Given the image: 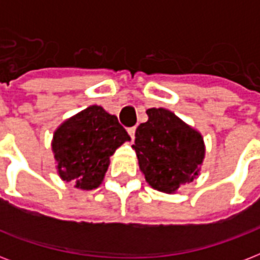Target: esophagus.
Masks as SVG:
<instances>
[{"mask_svg":"<svg viewBox=\"0 0 260 260\" xmlns=\"http://www.w3.org/2000/svg\"><path fill=\"white\" fill-rule=\"evenodd\" d=\"M135 132H136V128H135V126H131V128H128V134H129V136L132 139H135Z\"/></svg>","mask_w":260,"mask_h":260,"instance_id":"1","label":"esophagus"}]
</instances>
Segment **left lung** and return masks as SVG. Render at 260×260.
Listing matches in <instances>:
<instances>
[{
	"instance_id": "1",
	"label": "left lung",
	"mask_w": 260,
	"mask_h": 260,
	"mask_svg": "<svg viewBox=\"0 0 260 260\" xmlns=\"http://www.w3.org/2000/svg\"><path fill=\"white\" fill-rule=\"evenodd\" d=\"M147 116L132 146L139 169L152 189L175 194L200 175L206 151L204 138L169 109L150 108Z\"/></svg>"
}]
</instances>
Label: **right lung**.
Returning a JSON list of instances; mask_svg holds the SVG:
<instances>
[{
    "instance_id": "obj_1",
    "label": "right lung",
    "mask_w": 260,
    "mask_h": 260,
    "mask_svg": "<svg viewBox=\"0 0 260 260\" xmlns=\"http://www.w3.org/2000/svg\"><path fill=\"white\" fill-rule=\"evenodd\" d=\"M129 140L114 114L100 105L87 106L55 129L51 148L56 173L77 189H97L105 178L110 156Z\"/></svg>"
}]
</instances>
